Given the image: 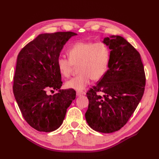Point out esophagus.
I'll list each match as a JSON object with an SVG mask.
<instances>
[{"instance_id": "obj_1", "label": "esophagus", "mask_w": 159, "mask_h": 159, "mask_svg": "<svg viewBox=\"0 0 159 159\" xmlns=\"http://www.w3.org/2000/svg\"><path fill=\"white\" fill-rule=\"evenodd\" d=\"M76 95L78 96H80V95H85V93L84 92H80V91H77L76 92Z\"/></svg>"}]
</instances>
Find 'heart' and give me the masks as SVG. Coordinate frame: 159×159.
<instances>
[{"mask_svg": "<svg viewBox=\"0 0 159 159\" xmlns=\"http://www.w3.org/2000/svg\"><path fill=\"white\" fill-rule=\"evenodd\" d=\"M68 54L69 58L59 57L57 60L60 75L69 78L78 66L80 74L67 81V88L82 91L91 80L102 79L107 71L111 53L109 46L103 42H78L70 48Z\"/></svg>", "mask_w": 159, "mask_h": 159, "instance_id": "obj_1", "label": "heart"}]
</instances>
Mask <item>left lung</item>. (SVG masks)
Returning <instances> with one entry per match:
<instances>
[{
    "label": "left lung",
    "mask_w": 159,
    "mask_h": 159,
    "mask_svg": "<svg viewBox=\"0 0 159 159\" xmlns=\"http://www.w3.org/2000/svg\"><path fill=\"white\" fill-rule=\"evenodd\" d=\"M103 42L111 50L109 69L86 93L85 116L91 129L110 133L121 129L135 111L145 91V74L140 54L124 38L113 35Z\"/></svg>",
    "instance_id": "1"
}]
</instances>
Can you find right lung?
I'll use <instances>...</instances> for the list:
<instances>
[{
    "mask_svg": "<svg viewBox=\"0 0 159 159\" xmlns=\"http://www.w3.org/2000/svg\"><path fill=\"white\" fill-rule=\"evenodd\" d=\"M72 32L41 34L26 44L17 57L13 93L23 117L38 131L51 132L63 123L67 109L76 96L60 89L62 81L57 60ZM59 92L48 95V90Z\"/></svg>",
    "mask_w": 159,
    "mask_h": 159,
    "instance_id": "right-lung-1",
    "label": "right lung"
}]
</instances>
